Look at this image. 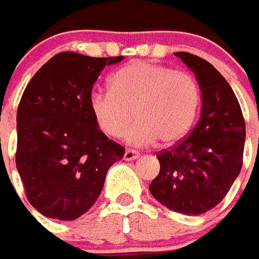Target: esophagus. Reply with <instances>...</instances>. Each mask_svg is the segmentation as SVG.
I'll use <instances>...</instances> for the list:
<instances>
[{
    "mask_svg": "<svg viewBox=\"0 0 259 259\" xmlns=\"http://www.w3.org/2000/svg\"><path fill=\"white\" fill-rule=\"evenodd\" d=\"M138 157H140V152H137V151L126 150L124 152V159L125 161H134V159H137Z\"/></svg>",
    "mask_w": 259,
    "mask_h": 259,
    "instance_id": "34e87169",
    "label": "esophagus"
}]
</instances>
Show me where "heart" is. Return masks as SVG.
<instances>
[{"label": "heart", "instance_id": "heart-1", "mask_svg": "<svg viewBox=\"0 0 259 259\" xmlns=\"http://www.w3.org/2000/svg\"><path fill=\"white\" fill-rule=\"evenodd\" d=\"M201 105V90L188 72L137 61L109 77V91L90 97V109L98 128L109 138L126 133L131 145L144 147L157 141L169 145L182 140ZM134 115H132V112Z\"/></svg>", "mask_w": 259, "mask_h": 259}]
</instances>
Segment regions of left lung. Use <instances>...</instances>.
Listing matches in <instances>:
<instances>
[{"mask_svg":"<svg viewBox=\"0 0 259 259\" xmlns=\"http://www.w3.org/2000/svg\"><path fill=\"white\" fill-rule=\"evenodd\" d=\"M175 55L195 74L201 117L184 141L157 154L161 168L150 191L175 212L199 215L218 205L239 175L245 122L231 85L214 65L190 53Z\"/></svg>","mask_w":259,"mask_h":259,"instance_id":"1","label":"left lung"}]
</instances>
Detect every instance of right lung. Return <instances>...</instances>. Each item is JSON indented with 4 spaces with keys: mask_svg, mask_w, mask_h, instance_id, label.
<instances>
[{
    "mask_svg": "<svg viewBox=\"0 0 259 259\" xmlns=\"http://www.w3.org/2000/svg\"><path fill=\"white\" fill-rule=\"evenodd\" d=\"M122 58L57 54L22 94L15 162L29 204L48 218L71 221L85 214L109 166L124 157V147L108 140L90 109L98 75Z\"/></svg>",
    "mask_w": 259,
    "mask_h": 259,
    "instance_id": "right-lung-1",
    "label": "right lung"
}]
</instances>
